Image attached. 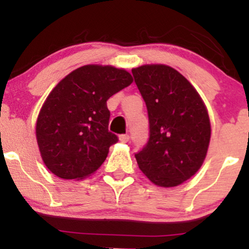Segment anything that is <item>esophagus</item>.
I'll return each instance as SVG.
<instances>
[{
	"label": "esophagus",
	"instance_id": "esophagus-1",
	"mask_svg": "<svg viewBox=\"0 0 249 249\" xmlns=\"http://www.w3.org/2000/svg\"><path fill=\"white\" fill-rule=\"evenodd\" d=\"M128 139H130V136H128V134H121V136H119V141L122 142H127Z\"/></svg>",
	"mask_w": 249,
	"mask_h": 249
}]
</instances>
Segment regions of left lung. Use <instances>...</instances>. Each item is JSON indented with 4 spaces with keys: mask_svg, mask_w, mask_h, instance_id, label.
Returning a JSON list of instances; mask_svg holds the SVG:
<instances>
[{
    "mask_svg": "<svg viewBox=\"0 0 249 249\" xmlns=\"http://www.w3.org/2000/svg\"><path fill=\"white\" fill-rule=\"evenodd\" d=\"M132 75L150 123L147 144L134 154L137 164L157 186H178L198 172L206 158L207 108L193 85L168 65H142Z\"/></svg>",
    "mask_w": 249,
    "mask_h": 249,
    "instance_id": "obj_1",
    "label": "left lung"
}]
</instances>
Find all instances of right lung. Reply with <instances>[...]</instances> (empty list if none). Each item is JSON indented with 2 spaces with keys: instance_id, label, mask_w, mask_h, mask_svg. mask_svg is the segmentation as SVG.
<instances>
[{
  "instance_id": "add662e5",
  "label": "right lung",
  "mask_w": 249,
  "mask_h": 249,
  "mask_svg": "<svg viewBox=\"0 0 249 249\" xmlns=\"http://www.w3.org/2000/svg\"><path fill=\"white\" fill-rule=\"evenodd\" d=\"M133 82L124 69L89 64L65 76L49 93L36 122L39 152L62 179H84L107 159L118 137L108 131L107 101Z\"/></svg>"
}]
</instances>
